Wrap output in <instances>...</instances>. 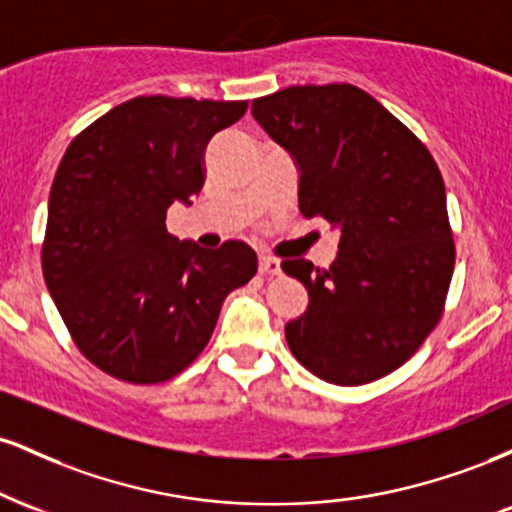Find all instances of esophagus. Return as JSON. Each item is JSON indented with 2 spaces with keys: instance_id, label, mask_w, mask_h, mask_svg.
<instances>
[{
  "instance_id": "1",
  "label": "esophagus",
  "mask_w": 512,
  "mask_h": 512,
  "mask_svg": "<svg viewBox=\"0 0 512 512\" xmlns=\"http://www.w3.org/2000/svg\"><path fill=\"white\" fill-rule=\"evenodd\" d=\"M281 272V262L272 255H260V274L276 276Z\"/></svg>"
}]
</instances>
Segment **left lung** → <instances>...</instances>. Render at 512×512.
Instances as JSON below:
<instances>
[{"instance_id": "1", "label": "left lung", "mask_w": 512, "mask_h": 512, "mask_svg": "<svg viewBox=\"0 0 512 512\" xmlns=\"http://www.w3.org/2000/svg\"><path fill=\"white\" fill-rule=\"evenodd\" d=\"M252 115L296 158L301 214L342 231L330 269L281 262L310 296L286 325L289 349L327 383H373L407 363L443 317L455 240L438 163L351 84L284 88L255 98Z\"/></svg>"}]
</instances>
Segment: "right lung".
<instances>
[{"label":"right lung","instance_id":"obj_1","mask_svg":"<svg viewBox=\"0 0 512 512\" xmlns=\"http://www.w3.org/2000/svg\"><path fill=\"white\" fill-rule=\"evenodd\" d=\"M248 101L137 96L72 139L52 180L43 276L76 349L132 385L175 378L202 354L223 298L257 255L170 236L166 211L199 195L209 139Z\"/></svg>","mask_w":512,"mask_h":512}]
</instances>
